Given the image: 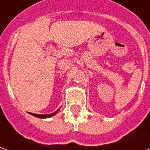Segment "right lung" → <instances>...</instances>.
Segmentation results:
<instances>
[{
    "label": "right lung",
    "instance_id": "add662e5",
    "mask_svg": "<svg viewBox=\"0 0 150 150\" xmlns=\"http://www.w3.org/2000/svg\"><path fill=\"white\" fill-rule=\"evenodd\" d=\"M59 110H57L56 111H54V113L48 114V115H37V114H32V113H30V115L35 117H37V118H40V119H46V118H50V117L54 116V115H56V114H57V112L59 111Z\"/></svg>",
    "mask_w": 150,
    "mask_h": 150
}]
</instances>
